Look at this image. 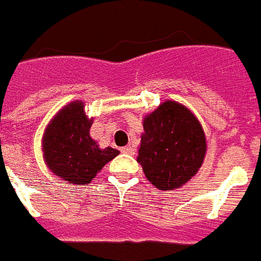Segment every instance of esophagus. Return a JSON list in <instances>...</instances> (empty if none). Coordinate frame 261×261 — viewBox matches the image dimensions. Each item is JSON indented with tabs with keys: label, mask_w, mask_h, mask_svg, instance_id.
I'll return each mask as SVG.
<instances>
[{
	"label": "esophagus",
	"mask_w": 261,
	"mask_h": 261,
	"mask_svg": "<svg viewBox=\"0 0 261 261\" xmlns=\"http://www.w3.org/2000/svg\"><path fill=\"white\" fill-rule=\"evenodd\" d=\"M121 151L122 153H127V154H134L135 149L132 146H125V147H122Z\"/></svg>",
	"instance_id": "34e87169"
}]
</instances>
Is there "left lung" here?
I'll return each instance as SVG.
<instances>
[{
  "label": "left lung",
  "mask_w": 261,
  "mask_h": 261,
  "mask_svg": "<svg viewBox=\"0 0 261 261\" xmlns=\"http://www.w3.org/2000/svg\"><path fill=\"white\" fill-rule=\"evenodd\" d=\"M138 163L159 190L178 188L202 166L206 142L198 119L184 105L166 101L143 121Z\"/></svg>",
  "instance_id": "1"
}]
</instances>
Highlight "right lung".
<instances>
[{
  "label": "right lung",
  "mask_w": 261,
  "mask_h": 261,
  "mask_svg": "<svg viewBox=\"0 0 261 261\" xmlns=\"http://www.w3.org/2000/svg\"><path fill=\"white\" fill-rule=\"evenodd\" d=\"M91 122L84 105L74 101L63 108L46 127L43 157L47 167L70 184H86L119 151L112 147L99 149L90 136Z\"/></svg>",
  "instance_id": "1"
}]
</instances>
